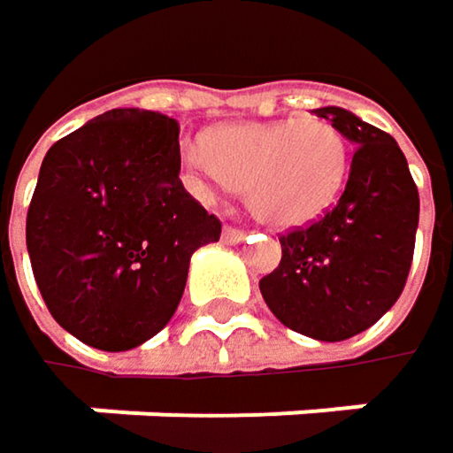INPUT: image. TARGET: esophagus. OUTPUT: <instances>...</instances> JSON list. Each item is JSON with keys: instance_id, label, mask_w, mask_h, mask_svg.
Instances as JSON below:
<instances>
[{"instance_id": "1", "label": "esophagus", "mask_w": 453, "mask_h": 453, "mask_svg": "<svg viewBox=\"0 0 453 453\" xmlns=\"http://www.w3.org/2000/svg\"><path fill=\"white\" fill-rule=\"evenodd\" d=\"M221 240H224L226 245H237V242H242V240H245V232H242V229H237V226H224Z\"/></svg>"}]
</instances>
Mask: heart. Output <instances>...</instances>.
I'll return each mask as SVG.
<instances>
[{
  "label": "heart",
  "instance_id": "obj_1",
  "mask_svg": "<svg viewBox=\"0 0 453 453\" xmlns=\"http://www.w3.org/2000/svg\"><path fill=\"white\" fill-rule=\"evenodd\" d=\"M180 153L200 198L245 188L255 219L273 229L318 221L339 198L349 166L344 135L320 117L224 125L185 141Z\"/></svg>",
  "mask_w": 453,
  "mask_h": 453
}]
</instances>
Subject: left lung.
<instances>
[{"instance_id":"1","label":"left lung","mask_w":453,"mask_h":453,"mask_svg":"<svg viewBox=\"0 0 453 453\" xmlns=\"http://www.w3.org/2000/svg\"><path fill=\"white\" fill-rule=\"evenodd\" d=\"M315 114L355 145L349 180L326 216L279 237L281 263L260 279V295L287 328L344 342L399 300L415 253L420 196L388 133L339 106Z\"/></svg>"}]
</instances>
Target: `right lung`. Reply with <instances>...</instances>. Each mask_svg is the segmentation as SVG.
<instances>
[{
	"label": "right lung",
	"mask_w": 453,
	"mask_h": 453,
	"mask_svg": "<svg viewBox=\"0 0 453 453\" xmlns=\"http://www.w3.org/2000/svg\"><path fill=\"white\" fill-rule=\"evenodd\" d=\"M221 221L180 180V125L111 109L43 156L26 221L30 265L54 320L125 352L174 315L193 253Z\"/></svg>",
	"instance_id": "1"
}]
</instances>
